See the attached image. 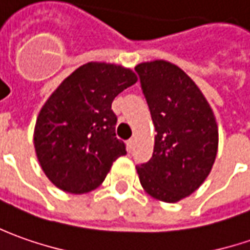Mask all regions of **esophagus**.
Here are the masks:
<instances>
[{
    "mask_svg": "<svg viewBox=\"0 0 250 250\" xmlns=\"http://www.w3.org/2000/svg\"><path fill=\"white\" fill-rule=\"evenodd\" d=\"M134 145H135V138H130V140H127V148L131 151L134 148Z\"/></svg>",
    "mask_w": 250,
    "mask_h": 250,
    "instance_id": "obj_1",
    "label": "esophagus"
}]
</instances>
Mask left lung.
I'll return each instance as SVG.
<instances>
[{
  "instance_id": "left-lung-1",
  "label": "left lung",
  "mask_w": 250,
  "mask_h": 250,
  "mask_svg": "<svg viewBox=\"0 0 250 250\" xmlns=\"http://www.w3.org/2000/svg\"><path fill=\"white\" fill-rule=\"evenodd\" d=\"M155 125L153 155L137 166L144 189L167 203L191 195L209 176L216 159L219 130L201 90L166 61L135 67Z\"/></svg>"
}]
</instances>
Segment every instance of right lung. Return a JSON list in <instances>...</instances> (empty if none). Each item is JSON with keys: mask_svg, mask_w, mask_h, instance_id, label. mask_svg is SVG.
<instances>
[{"mask_svg": "<svg viewBox=\"0 0 250 250\" xmlns=\"http://www.w3.org/2000/svg\"><path fill=\"white\" fill-rule=\"evenodd\" d=\"M135 82L130 69L90 62L48 98L36 122L34 146L44 173L58 188L70 194L92 191L125 155L112 102Z\"/></svg>", "mask_w": 250, "mask_h": 250, "instance_id": "obj_1", "label": "right lung"}]
</instances>
